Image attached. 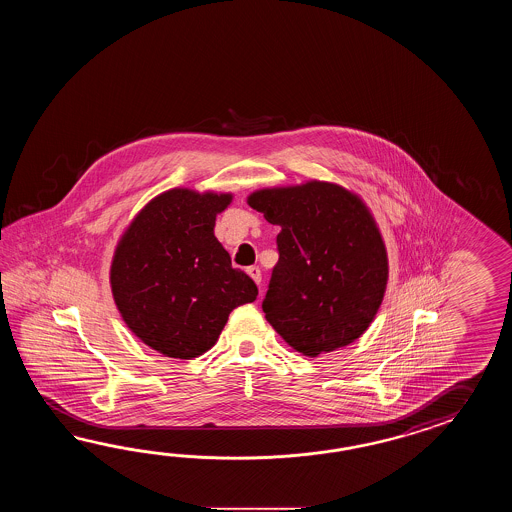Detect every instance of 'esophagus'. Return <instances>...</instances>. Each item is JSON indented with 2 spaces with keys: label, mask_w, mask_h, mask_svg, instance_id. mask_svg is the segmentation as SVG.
Masks as SVG:
<instances>
[{
  "label": "esophagus",
  "mask_w": 512,
  "mask_h": 512,
  "mask_svg": "<svg viewBox=\"0 0 512 512\" xmlns=\"http://www.w3.org/2000/svg\"><path fill=\"white\" fill-rule=\"evenodd\" d=\"M247 272H249V276H251L252 280H254V282L258 283V285H260V283H261L260 267H256V265H252V267H249V269H247Z\"/></svg>",
  "instance_id": "1"
}]
</instances>
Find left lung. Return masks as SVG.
<instances>
[{
  "label": "left lung",
  "instance_id": "8db88e82",
  "mask_svg": "<svg viewBox=\"0 0 512 512\" xmlns=\"http://www.w3.org/2000/svg\"><path fill=\"white\" fill-rule=\"evenodd\" d=\"M249 205L282 227L280 258L261 302L267 322L307 357L357 340L388 282L386 249L366 205L320 181L258 190Z\"/></svg>",
  "mask_w": 512,
  "mask_h": 512
}]
</instances>
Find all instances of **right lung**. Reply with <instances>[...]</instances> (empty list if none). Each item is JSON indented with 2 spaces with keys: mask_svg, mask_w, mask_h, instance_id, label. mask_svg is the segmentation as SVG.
Here are the masks:
<instances>
[{
  "mask_svg": "<svg viewBox=\"0 0 512 512\" xmlns=\"http://www.w3.org/2000/svg\"><path fill=\"white\" fill-rule=\"evenodd\" d=\"M230 194L174 188L152 199L124 232L111 263V291L126 326L172 359L216 344L229 315L258 287L214 236Z\"/></svg>",
  "mask_w": 512,
  "mask_h": 512,
  "instance_id": "obj_1",
  "label": "right lung"
}]
</instances>
